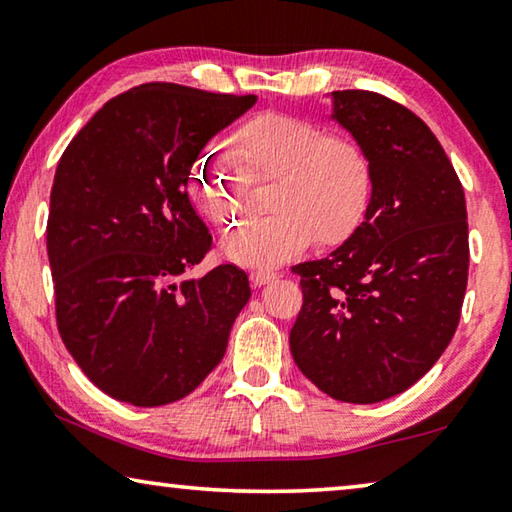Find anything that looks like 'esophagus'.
<instances>
[{"instance_id":"1","label":"esophagus","mask_w":512,"mask_h":512,"mask_svg":"<svg viewBox=\"0 0 512 512\" xmlns=\"http://www.w3.org/2000/svg\"><path fill=\"white\" fill-rule=\"evenodd\" d=\"M275 277H277V273H273V271H253L250 273V282H253L255 287H264V284L273 282Z\"/></svg>"}]
</instances>
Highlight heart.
Listing matches in <instances>:
<instances>
[{"label":"heart","instance_id":"obj_1","mask_svg":"<svg viewBox=\"0 0 512 512\" xmlns=\"http://www.w3.org/2000/svg\"><path fill=\"white\" fill-rule=\"evenodd\" d=\"M227 149L203 153L192 169L189 192L198 210L219 228L235 225L244 210L246 176L275 180L266 219L248 221L221 239L228 262L250 268L277 266L316 239L339 246L366 219L375 169L366 146L348 135H329L316 121L259 115L230 135ZM240 166L237 168L236 164Z\"/></svg>","mask_w":512,"mask_h":512}]
</instances>
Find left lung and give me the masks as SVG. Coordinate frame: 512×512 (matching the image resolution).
Returning a JSON list of instances; mask_svg holds the SVG:
<instances>
[{
    "instance_id": "1",
    "label": "left lung",
    "mask_w": 512,
    "mask_h": 512,
    "mask_svg": "<svg viewBox=\"0 0 512 512\" xmlns=\"http://www.w3.org/2000/svg\"><path fill=\"white\" fill-rule=\"evenodd\" d=\"M332 119L366 146L375 187L345 244L293 266L302 309L291 354L339 402L404 393L452 341L467 287V210L452 162L424 121L377 92H332Z\"/></svg>"
}]
</instances>
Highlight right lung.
<instances>
[{
	"mask_svg": "<svg viewBox=\"0 0 512 512\" xmlns=\"http://www.w3.org/2000/svg\"><path fill=\"white\" fill-rule=\"evenodd\" d=\"M255 101L146 83L110 99L58 162L47 221L58 332L119 402L183 400L228 348L248 275L221 264L178 282L212 246L187 185L205 144Z\"/></svg>",
	"mask_w": 512,
	"mask_h": 512,
	"instance_id": "right-lung-1",
	"label": "right lung"
}]
</instances>
